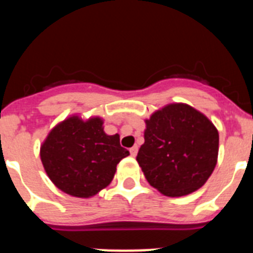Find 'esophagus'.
<instances>
[{
	"instance_id": "34e87169",
	"label": "esophagus",
	"mask_w": 253,
	"mask_h": 253,
	"mask_svg": "<svg viewBox=\"0 0 253 253\" xmlns=\"http://www.w3.org/2000/svg\"><path fill=\"white\" fill-rule=\"evenodd\" d=\"M129 151H130V156H131V157H135V156H137V153H138V147L137 146L131 147V148L129 149Z\"/></svg>"
}]
</instances>
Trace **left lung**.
Listing matches in <instances>:
<instances>
[{"instance_id":"left-lung-1","label":"left lung","mask_w":253,"mask_h":253,"mask_svg":"<svg viewBox=\"0 0 253 253\" xmlns=\"http://www.w3.org/2000/svg\"><path fill=\"white\" fill-rule=\"evenodd\" d=\"M146 124L137 161L149 185L166 196L200 189L218 158L219 134L213 123L189 105L171 104Z\"/></svg>"}]
</instances>
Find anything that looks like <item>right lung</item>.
Returning <instances> with one entry per match:
<instances>
[{"label":"right lung","mask_w":253,"mask_h":253,"mask_svg":"<svg viewBox=\"0 0 253 253\" xmlns=\"http://www.w3.org/2000/svg\"><path fill=\"white\" fill-rule=\"evenodd\" d=\"M129 151L120 146L119 134L107 135L100 118L84 122L68 118L49 133L40 158L53 184L77 198H90L113 180L116 165Z\"/></svg>","instance_id":"obj_1"}]
</instances>
